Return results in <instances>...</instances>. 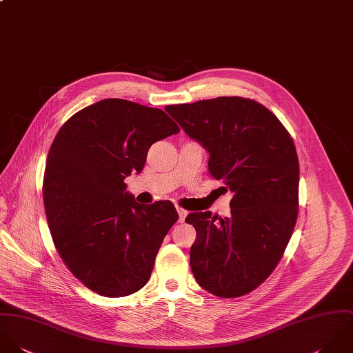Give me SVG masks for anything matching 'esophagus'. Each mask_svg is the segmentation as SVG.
Masks as SVG:
<instances>
[{"instance_id":"obj_1","label":"esophagus","mask_w":353,"mask_h":353,"mask_svg":"<svg viewBox=\"0 0 353 353\" xmlns=\"http://www.w3.org/2000/svg\"><path fill=\"white\" fill-rule=\"evenodd\" d=\"M177 212H179V221H180V222H184V219H185L188 212H187L185 209H183V208H177Z\"/></svg>"}]
</instances>
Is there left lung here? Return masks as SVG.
Listing matches in <instances>:
<instances>
[{
	"label": "left lung",
	"mask_w": 353,
	"mask_h": 353,
	"mask_svg": "<svg viewBox=\"0 0 353 353\" xmlns=\"http://www.w3.org/2000/svg\"><path fill=\"white\" fill-rule=\"evenodd\" d=\"M165 110L209 152V173L233 192L230 216L188 214L195 280L215 296H244L281 261L299 208V159L281 121L263 105L218 97Z\"/></svg>",
	"instance_id": "8db88e82"
}]
</instances>
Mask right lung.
<instances>
[{"mask_svg": "<svg viewBox=\"0 0 353 353\" xmlns=\"http://www.w3.org/2000/svg\"><path fill=\"white\" fill-rule=\"evenodd\" d=\"M177 132L163 110L109 98L74 113L52 143L42 188L49 229L92 292L123 297L148 281L179 214L168 201L137 203L124 179L141 173L152 143Z\"/></svg>", "mask_w": 353, "mask_h": 353, "instance_id": "1", "label": "right lung"}]
</instances>
